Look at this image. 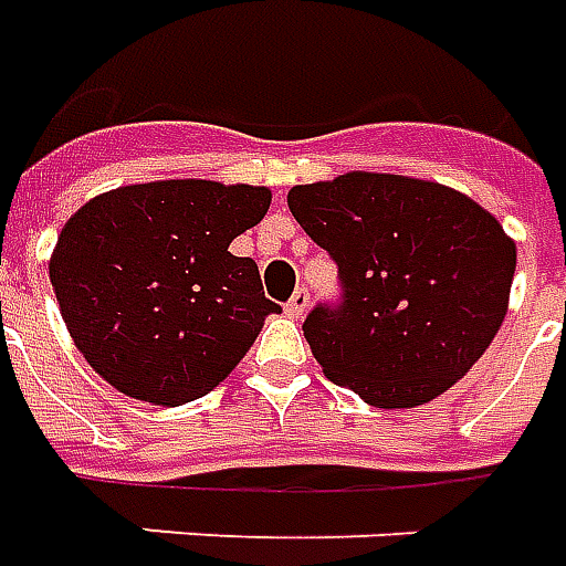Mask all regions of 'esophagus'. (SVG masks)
<instances>
[{
    "label": "esophagus",
    "mask_w": 566,
    "mask_h": 566,
    "mask_svg": "<svg viewBox=\"0 0 566 566\" xmlns=\"http://www.w3.org/2000/svg\"><path fill=\"white\" fill-rule=\"evenodd\" d=\"M307 304H311V295H307V290H295V295H292L290 304H286V314H290L292 319H302L304 311H307Z\"/></svg>",
    "instance_id": "obj_1"
}]
</instances>
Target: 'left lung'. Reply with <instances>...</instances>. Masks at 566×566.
Listing matches in <instances>:
<instances>
[{"mask_svg":"<svg viewBox=\"0 0 566 566\" xmlns=\"http://www.w3.org/2000/svg\"><path fill=\"white\" fill-rule=\"evenodd\" d=\"M286 200L338 262L344 302L304 319L328 380L375 408H415L491 347L509 311L515 240L463 191L354 170L295 186Z\"/></svg>","mask_w":566,"mask_h":566,"instance_id":"left-lung-1","label":"left lung"}]
</instances>
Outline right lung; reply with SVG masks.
<instances>
[{
  "mask_svg": "<svg viewBox=\"0 0 566 566\" xmlns=\"http://www.w3.org/2000/svg\"><path fill=\"white\" fill-rule=\"evenodd\" d=\"M271 207L264 186L158 179L72 212L48 274L75 347L99 378L151 405L195 402L259 338V264L228 252Z\"/></svg>",
  "mask_w": 566,
  "mask_h": 566,
  "instance_id": "obj_1",
  "label": "right lung"
}]
</instances>
